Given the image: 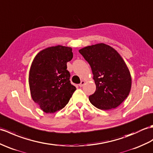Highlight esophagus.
Listing matches in <instances>:
<instances>
[{
	"mask_svg": "<svg viewBox=\"0 0 153 153\" xmlns=\"http://www.w3.org/2000/svg\"><path fill=\"white\" fill-rule=\"evenodd\" d=\"M85 83V81H84V80H83V81H81V83L79 85V86L80 87H83V85H84V84Z\"/></svg>",
	"mask_w": 153,
	"mask_h": 153,
	"instance_id": "obj_1",
	"label": "esophagus"
}]
</instances>
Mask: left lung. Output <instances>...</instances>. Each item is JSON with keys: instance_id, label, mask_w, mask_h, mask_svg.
I'll return each mask as SVG.
<instances>
[{"instance_id": "obj_1", "label": "left lung", "mask_w": 153, "mask_h": 153, "mask_svg": "<svg viewBox=\"0 0 153 153\" xmlns=\"http://www.w3.org/2000/svg\"><path fill=\"white\" fill-rule=\"evenodd\" d=\"M79 52L90 65L97 87L88 97L90 102L102 110L118 107L128 97L132 86L130 70L122 56L103 43L87 46Z\"/></svg>"}]
</instances>
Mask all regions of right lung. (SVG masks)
I'll use <instances>...</instances> for the list:
<instances>
[{"instance_id": "add662e5", "label": "right lung", "mask_w": 153, "mask_h": 153, "mask_svg": "<svg viewBox=\"0 0 153 153\" xmlns=\"http://www.w3.org/2000/svg\"><path fill=\"white\" fill-rule=\"evenodd\" d=\"M72 58V48L59 45L40 51L33 59L28 75L30 95L46 113L65 108L76 90L66 70Z\"/></svg>"}]
</instances>
